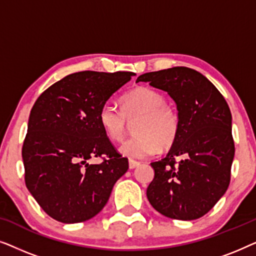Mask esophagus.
Wrapping results in <instances>:
<instances>
[{
  "label": "esophagus",
  "mask_w": 256,
  "mask_h": 256,
  "mask_svg": "<svg viewBox=\"0 0 256 256\" xmlns=\"http://www.w3.org/2000/svg\"><path fill=\"white\" fill-rule=\"evenodd\" d=\"M140 166V162H136V160H129V169H135Z\"/></svg>",
  "instance_id": "34e87169"
}]
</instances>
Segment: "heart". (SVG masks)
<instances>
[{
	"mask_svg": "<svg viewBox=\"0 0 256 256\" xmlns=\"http://www.w3.org/2000/svg\"><path fill=\"white\" fill-rule=\"evenodd\" d=\"M122 110L106 102L99 110V124L108 138L121 142L128 130V122H136V136L121 146L122 155L132 160L154 155L160 146L168 148L177 138L180 120L176 110L166 104L158 90L138 86L129 90L121 99Z\"/></svg>",
	"mask_w": 256,
	"mask_h": 256,
	"instance_id": "b5f03b06",
	"label": "heart"
}]
</instances>
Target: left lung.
Listing matches in <instances>:
<instances>
[{
    "mask_svg": "<svg viewBox=\"0 0 256 256\" xmlns=\"http://www.w3.org/2000/svg\"><path fill=\"white\" fill-rule=\"evenodd\" d=\"M140 82L168 92L180 120L168 155L152 163L155 176L146 188L148 200L168 218H200L230 185L236 149L228 104L206 76L184 66L144 73Z\"/></svg>",
    "mask_w": 256,
    "mask_h": 256,
    "instance_id": "left-lung-1",
    "label": "left lung"
}]
</instances>
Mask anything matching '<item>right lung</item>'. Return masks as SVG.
I'll return each mask as SVG.
<instances>
[{
    "label": "right lung",
    "mask_w": 256,
    "mask_h": 256,
    "mask_svg": "<svg viewBox=\"0 0 256 256\" xmlns=\"http://www.w3.org/2000/svg\"><path fill=\"white\" fill-rule=\"evenodd\" d=\"M132 72L82 71L66 76L40 94L30 112L22 148L26 185L51 218L86 222L107 204L128 160L99 124V110ZM106 154L100 164L92 156Z\"/></svg>",
    "instance_id": "right-lung-1"
}]
</instances>
